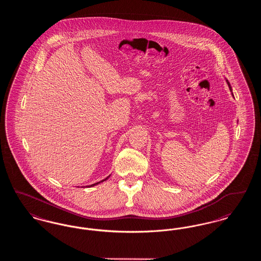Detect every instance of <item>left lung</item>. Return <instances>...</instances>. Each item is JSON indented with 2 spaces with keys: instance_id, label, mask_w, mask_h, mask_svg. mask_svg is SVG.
I'll use <instances>...</instances> for the list:
<instances>
[{
  "instance_id": "left-lung-1",
  "label": "left lung",
  "mask_w": 261,
  "mask_h": 261,
  "mask_svg": "<svg viewBox=\"0 0 261 261\" xmlns=\"http://www.w3.org/2000/svg\"><path fill=\"white\" fill-rule=\"evenodd\" d=\"M227 81V83H228V86H229V88H230V90H231V86H230V83L228 82V80H226Z\"/></svg>"
}]
</instances>
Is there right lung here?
Instances as JSON below:
<instances>
[{
    "mask_svg": "<svg viewBox=\"0 0 261 261\" xmlns=\"http://www.w3.org/2000/svg\"><path fill=\"white\" fill-rule=\"evenodd\" d=\"M107 179H108V178H106V179H105V180H103V181H106V180H107ZM101 182H102V181H101ZM99 183H100V182H99ZM99 183H96V184H93V185H91V186H90V187L95 186V185H97V184H99Z\"/></svg>",
    "mask_w": 261,
    "mask_h": 261,
    "instance_id": "1",
    "label": "right lung"
}]
</instances>
